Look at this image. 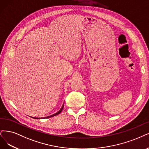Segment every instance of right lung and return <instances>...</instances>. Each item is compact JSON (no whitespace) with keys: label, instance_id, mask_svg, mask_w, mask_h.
<instances>
[{"label":"right lung","instance_id":"right-lung-1","mask_svg":"<svg viewBox=\"0 0 149 149\" xmlns=\"http://www.w3.org/2000/svg\"><path fill=\"white\" fill-rule=\"evenodd\" d=\"M63 107H64V104H63V106H62L61 108L60 109V110H59V111L58 112H57L56 113H54V114H53V115H49V116H48V117H41V118L32 117H32V118H34V119H42V118H48L53 117H54V116H56V115H57L59 114L61 112H62V111H63Z\"/></svg>","mask_w":149,"mask_h":149}]
</instances>
